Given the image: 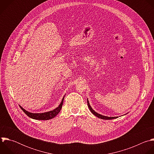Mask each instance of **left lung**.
<instances>
[{
    "label": "left lung",
    "instance_id": "left-lung-1",
    "mask_svg": "<svg viewBox=\"0 0 154 154\" xmlns=\"http://www.w3.org/2000/svg\"><path fill=\"white\" fill-rule=\"evenodd\" d=\"M87 105H88V107L90 110V112L93 113L94 115H95L96 116H97L98 118H101V119H115L116 118H118V116H115V117H109V116H103L102 115H100L99 113H98L97 112H96L94 110L92 109V108L91 107L90 104H89V102L87 100Z\"/></svg>",
    "mask_w": 154,
    "mask_h": 154
}]
</instances>
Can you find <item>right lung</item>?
Segmentation results:
<instances>
[{"label":"right lung","instance_id":"1","mask_svg":"<svg viewBox=\"0 0 154 154\" xmlns=\"http://www.w3.org/2000/svg\"><path fill=\"white\" fill-rule=\"evenodd\" d=\"M64 97H63L60 104L57 108H56L53 110L49 111L47 112H44V113H31V112L26 111V110L23 109L20 106H20V109L23 110V112L28 116H29L31 118H33L35 119H39V120H48V119H52L54 117H55L59 113V112L60 111V109H61V108H62V106L63 104Z\"/></svg>","mask_w":154,"mask_h":154}]
</instances>
